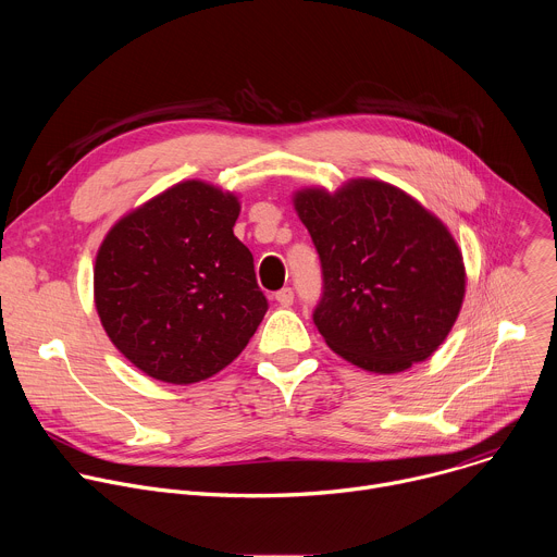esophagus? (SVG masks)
I'll list each match as a JSON object with an SVG mask.
<instances>
[{"mask_svg": "<svg viewBox=\"0 0 557 557\" xmlns=\"http://www.w3.org/2000/svg\"><path fill=\"white\" fill-rule=\"evenodd\" d=\"M275 299H277L282 306H290L293 299H295V293H293L290 286H286V288H282V290L275 293Z\"/></svg>", "mask_w": 557, "mask_h": 557, "instance_id": "34e87169", "label": "esophagus"}]
</instances>
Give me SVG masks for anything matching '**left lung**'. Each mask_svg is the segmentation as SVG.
<instances>
[{
	"instance_id": "1",
	"label": "left lung",
	"mask_w": 557,
	"mask_h": 557,
	"mask_svg": "<svg viewBox=\"0 0 557 557\" xmlns=\"http://www.w3.org/2000/svg\"><path fill=\"white\" fill-rule=\"evenodd\" d=\"M295 209L322 262L312 322L326 344L379 374L425 361L465 295L462 256L445 224L379 181L299 191Z\"/></svg>"
}]
</instances>
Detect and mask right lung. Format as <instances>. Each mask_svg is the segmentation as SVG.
<instances>
[{
    "label": "right lung",
    "instance_id": "1",
    "mask_svg": "<svg viewBox=\"0 0 557 557\" xmlns=\"http://www.w3.org/2000/svg\"><path fill=\"white\" fill-rule=\"evenodd\" d=\"M240 202L200 181L151 198L106 235L95 301L112 344L145 374L176 385L228 366L269 301L253 256L233 235Z\"/></svg>",
    "mask_w": 557,
    "mask_h": 557
}]
</instances>
